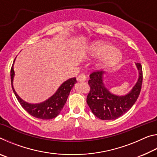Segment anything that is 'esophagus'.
I'll return each mask as SVG.
<instances>
[{"label":"esophagus","instance_id":"1","mask_svg":"<svg viewBox=\"0 0 157 157\" xmlns=\"http://www.w3.org/2000/svg\"><path fill=\"white\" fill-rule=\"evenodd\" d=\"M86 77L84 73L79 74L78 78H77V80L79 82H84L86 81Z\"/></svg>","mask_w":157,"mask_h":157}]
</instances>
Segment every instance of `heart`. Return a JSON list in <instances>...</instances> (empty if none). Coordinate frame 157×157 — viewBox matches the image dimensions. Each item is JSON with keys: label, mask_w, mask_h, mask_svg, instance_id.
I'll list each match as a JSON object with an SVG mask.
<instances>
[{"label": "heart", "mask_w": 157, "mask_h": 157, "mask_svg": "<svg viewBox=\"0 0 157 157\" xmlns=\"http://www.w3.org/2000/svg\"><path fill=\"white\" fill-rule=\"evenodd\" d=\"M92 56H105L100 66L108 68L118 63L122 59V53L118 49L114 48L112 44L105 41H96L92 45L90 49Z\"/></svg>", "instance_id": "1"}]
</instances>
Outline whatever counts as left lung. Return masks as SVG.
Here are the masks:
<instances>
[{"label": "left lung", "mask_w": 157, "mask_h": 157, "mask_svg": "<svg viewBox=\"0 0 157 157\" xmlns=\"http://www.w3.org/2000/svg\"><path fill=\"white\" fill-rule=\"evenodd\" d=\"M139 71V79L132 89L124 95H114L103 82L104 71H94L90 75V91L86 102L92 113L104 121L115 120L128 111L139 98L143 82L142 66L135 63Z\"/></svg>", "instance_id": "1"}]
</instances>
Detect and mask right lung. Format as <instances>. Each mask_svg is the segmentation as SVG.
<instances>
[{
    "label": "right lung",
    "instance_id": "1",
    "mask_svg": "<svg viewBox=\"0 0 157 157\" xmlns=\"http://www.w3.org/2000/svg\"><path fill=\"white\" fill-rule=\"evenodd\" d=\"M14 63L12 64L11 73H10L12 87L15 96L17 97L18 101L22 106V107L31 116L37 118L48 120V119H52L57 117L64 106L69 94H70V91L73 87L74 84L77 82L76 78H73L65 81L59 87L55 94L44 102L38 103V104H30V103L26 102L21 99L16 93L14 86H13V79H14Z\"/></svg>",
    "mask_w": 157,
    "mask_h": 157
}]
</instances>
